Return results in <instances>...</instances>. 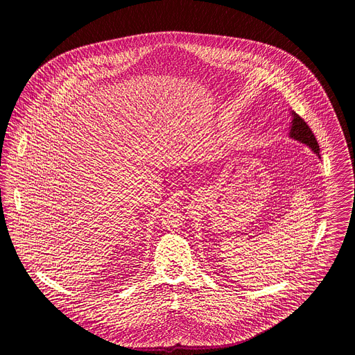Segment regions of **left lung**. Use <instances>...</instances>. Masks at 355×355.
Instances as JSON below:
<instances>
[{"label": "left lung", "instance_id": "obj_1", "mask_svg": "<svg viewBox=\"0 0 355 355\" xmlns=\"http://www.w3.org/2000/svg\"><path fill=\"white\" fill-rule=\"evenodd\" d=\"M290 114H291L293 119L290 122L288 137L295 139V141H298V142H301V144H304L306 146H309L313 150V153L318 158H321V155H320V145H318L315 137L313 135V132L310 130L309 125L295 112L291 110Z\"/></svg>", "mask_w": 355, "mask_h": 355}]
</instances>
